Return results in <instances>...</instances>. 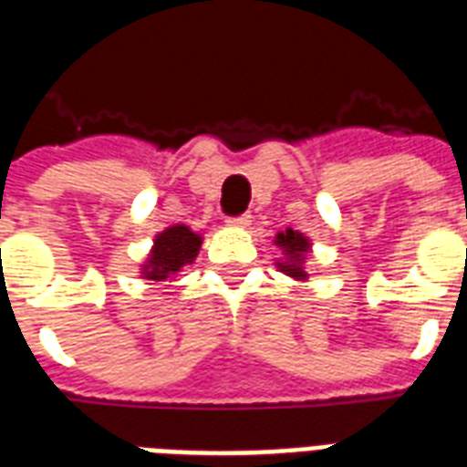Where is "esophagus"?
Masks as SVG:
<instances>
[{"mask_svg":"<svg viewBox=\"0 0 467 467\" xmlns=\"http://www.w3.org/2000/svg\"><path fill=\"white\" fill-rule=\"evenodd\" d=\"M229 226H236V229H245V226H251V214H241V216H231L226 219Z\"/></svg>","mask_w":467,"mask_h":467,"instance_id":"34e87169","label":"esophagus"}]
</instances>
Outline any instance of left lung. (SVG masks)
<instances>
[{
	"label": "left lung",
	"mask_w": 467,
	"mask_h": 467,
	"mask_svg": "<svg viewBox=\"0 0 467 467\" xmlns=\"http://www.w3.org/2000/svg\"><path fill=\"white\" fill-rule=\"evenodd\" d=\"M275 245L282 251V257H279L277 267L279 272H285L286 277L296 279V282H306L308 279V272H306V257L311 253V238L304 236L301 231L286 229L279 231L275 236Z\"/></svg>",
	"instance_id": "left-lung-1"
}]
</instances>
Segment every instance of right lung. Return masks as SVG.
<instances>
[{
	"label": "right lung",
	"mask_w": 467,
	"mask_h": 467,
	"mask_svg": "<svg viewBox=\"0 0 467 467\" xmlns=\"http://www.w3.org/2000/svg\"><path fill=\"white\" fill-rule=\"evenodd\" d=\"M200 245H202V236L185 223H175V226L163 229L161 234H156L154 245H151L147 260L141 263V279L166 282L169 277H175L185 265L195 263Z\"/></svg>",
	"instance_id": "add662e5"
}]
</instances>
